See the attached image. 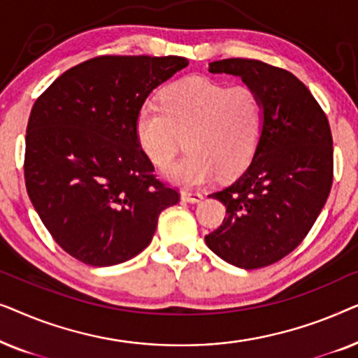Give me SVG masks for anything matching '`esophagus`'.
Instances as JSON below:
<instances>
[{
  "mask_svg": "<svg viewBox=\"0 0 358 358\" xmlns=\"http://www.w3.org/2000/svg\"><path fill=\"white\" fill-rule=\"evenodd\" d=\"M203 199V194L199 190H182V200L190 203H197Z\"/></svg>",
  "mask_w": 358,
  "mask_h": 358,
  "instance_id": "1",
  "label": "esophagus"
}]
</instances>
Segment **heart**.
Instances as JSON below:
<instances>
[{
    "instance_id": "1",
    "label": "heart",
    "mask_w": 358,
    "mask_h": 358,
    "mask_svg": "<svg viewBox=\"0 0 358 358\" xmlns=\"http://www.w3.org/2000/svg\"><path fill=\"white\" fill-rule=\"evenodd\" d=\"M159 101L161 106L140 107L135 135L155 166L168 164L185 136L189 153L163 171L171 182L200 185L217 171L231 176L251 163L266 124L264 102L254 87L187 76L166 86Z\"/></svg>"
}]
</instances>
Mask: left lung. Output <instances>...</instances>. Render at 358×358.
Returning a JSON list of instances; mask_svg holds the SVG:
<instances>
[{
	"label": "left lung",
	"mask_w": 358,
	"mask_h": 358,
	"mask_svg": "<svg viewBox=\"0 0 358 358\" xmlns=\"http://www.w3.org/2000/svg\"><path fill=\"white\" fill-rule=\"evenodd\" d=\"M208 71L239 76L261 96V145L239 178L210 197L227 207L205 243L241 268L271 266L300 244L332 185V135L310 90L290 71L248 58L212 62Z\"/></svg>",
	"instance_id": "obj_1"
}]
</instances>
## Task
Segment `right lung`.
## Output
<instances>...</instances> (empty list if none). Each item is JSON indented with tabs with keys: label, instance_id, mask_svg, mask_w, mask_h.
<instances>
[{
	"label": "right lung",
	"instance_id": "right-lung-1",
	"mask_svg": "<svg viewBox=\"0 0 358 358\" xmlns=\"http://www.w3.org/2000/svg\"><path fill=\"white\" fill-rule=\"evenodd\" d=\"M189 65L182 57L104 55L58 76L31 110L24 178L58 246L94 267L148 246L178 190L156 179L135 119L150 92Z\"/></svg>",
	"mask_w": 358,
	"mask_h": 358
}]
</instances>
